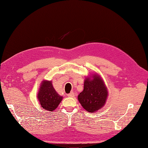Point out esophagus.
I'll return each mask as SVG.
<instances>
[{
	"label": "esophagus",
	"instance_id": "obj_1",
	"mask_svg": "<svg viewBox=\"0 0 148 148\" xmlns=\"http://www.w3.org/2000/svg\"><path fill=\"white\" fill-rule=\"evenodd\" d=\"M67 96H68L69 97H73L75 96V93L73 92H71L70 93L68 94V95Z\"/></svg>",
	"mask_w": 148,
	"mask_h": 148
}]
</instances>
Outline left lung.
<instances>
[{
    "instance_id": "1",
    "label": "left lung",
    "mask_w": 148,
    "mask_h": 148,
    "mask_svg": "<svg viewBox=\"0 0 148 148\" xmlns=\"http://www.w3.org/2000/svg\"><path fill=\"white\" fill-rule=\"evenodd\" d=\"M108 95L104 81L99 74L95 73L85 78L84 89L79 94L78 99L88 112L95 113L104 106Z\"/></svg>"
}]
</instances>
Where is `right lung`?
Masks as SVG:
<instances>
[{
	"label": "right lung",
	"mask_w": 148,
	"mask_h": 148,
	"mask_svg": "<svg viewBox=\"0 0 148 148\" xmlns=\"http://www.w3.org/2000/svg\"><path fill=\"white\" fill-rule=\"evenodd\" d=\"M37 97L42 108L49 112L57 109L63 99L53 88L52 81L48 80L41 82Z\"/></svg>",
	"instance_id": "right-lung-1"
}]
</instances>
